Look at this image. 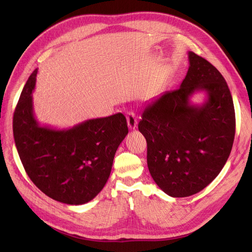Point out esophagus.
Segmentation results:
<instances>
[{"label": "esophagus", "instance_id": "obj_1", "mask_svg": "<svg viewBox=\"0 0 252 252\" xmlns=\"http://www.w3.org/2000/svg\"><path fill=\"white\" fill-rule=\"evenodd\" d=\"M126 122H127V126L130 129H135L137 127V117L136 114L133 111H129L126 113Z\"/></svg>", "mask_w": 252, "mask_h": 252}]
</instances>
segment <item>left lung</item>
Here are the masks:
<instances>
[{"instance_id":"1","label":"left lung","mask_w":252,"mask_h":252,"mask_svg":"<svg viewBox=\"0 0 252 252\" xmlns=\"http://www.w3.org/2000/svg\"><path fill=\"white\" fill-rule=\"evenodd\" d=\"M190 66L178 90L148 103L138 127L147 142V164L164 193L188 197L213 182L226 164L235 137V109L220 72L189 52ZM203 90L208 99L192 105L189 98Z\"/></svg>"}]
</instances>
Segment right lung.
I'll list each match as a JSON object with an SVG mask.
<instances>
[{"label":"right lung","instance_id":"right-lung-1","mask_svg":"<svg viewBox=\"0 0 252 252\" xmlns=\"http://www.w3.org/2000/svg\"><path fill=\"white\" fill-rule=\"evenodd\" d=\"M35 69L26 82L13 116L20 160L35 186L56 201L81 205L107 182L115 152L128 133L123 113L89 119L68 129L41 126L33 115Z\"/></svg>","mask_w":252,"mask_h":252}]
</instances>
